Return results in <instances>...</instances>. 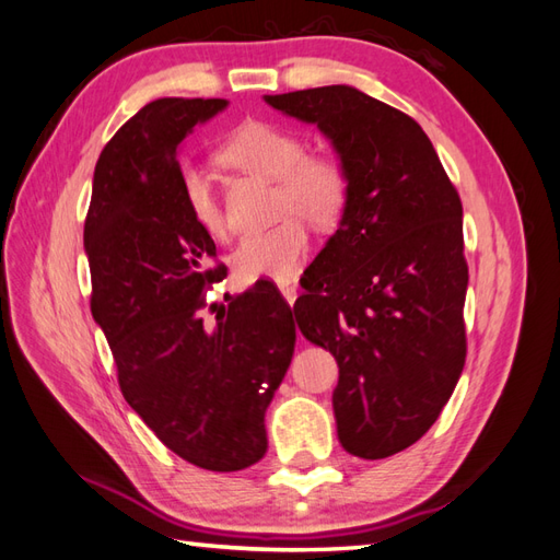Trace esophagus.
I'll return each mask as SVG.
<instances>
[{"instance_id":"obj_1","label":"esophagus","mask_w":560,"mask_h":560,"mask_svg":"<svg viewBox=\"0 0 560 560\" xmlns=\"http://www.w3.org/2000/svg\"><path fill=\"white\" fill-rule=\"evenodd\" d=\"M279 291H281V295H283V301L289 303V305H293L295 303V298H298V285L293 283V281H279Z\"/></svg>"}]
</instances>
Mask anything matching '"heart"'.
Wrapping results in <instances>:
<instances>
[{
  "label": "heart",
  "mask_w": 560,
  "mask_h": 560,
  "mask_svg": "<svg viewBox=\"0 0 560 560\" xmlns=\"http://www.w3.org/2000/svg\"><path fill=\"white\" fill-rule=\"evenodd\" d=\"M221 164L277 180V210L285 214L269 229L248 231L231 255V265L243 283L259 279H291L307 253V229L331 226L348 205V172L329 152H305V142L291 128L267 121H245L217 152ZM180 195L192 224L207 236L224 238L229 219L212 180L198 168H184ZM298 213L302 215L296 217Z\"/></svg>",
  "instance_id": "b5f03b06"
}]
</instances>
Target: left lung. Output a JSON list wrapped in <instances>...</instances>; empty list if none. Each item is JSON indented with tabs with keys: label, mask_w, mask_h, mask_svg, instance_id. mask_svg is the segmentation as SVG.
<instances>
[{
	"label": "left lung",
	"mask_w": 560,
	"mask_h": 560,
	"mask_svg": "<svg viewBox=\"0 0 560 560\" xmlns=\"http://www.w3.org/2000/svg\"><path fill=\"white\" fill-rule=\"evenodd\" d=\"M315 124L348 172L341 224L307 269L298 329L336 358L341 446L380 460L412 446L465 365L463 205L432 140L350 85L265 95Z\"/></svg>",
	"instance_id": "left-lung-1"
}]
</instances>
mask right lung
<instances>
[{
  "label": "right lung",
  "mask_w": 560,
  "mask_h": 560,
  "mask_svg": "<svg viewBox=\"0 0 560 560\" xmlns=\"http://www.w3.org/2000/svg\"><path fill=\"white\" fill-rule=\"evenodd\" d=\"M226 100L162 97L104 145L85 217L90 310L119 372L128 406L176 456L236 472L267 451L265 412L291 365L295 322L269 281L210 305L219 267L212 236L180 195L178 145Z\"/></svg>",
  "instance_id": "obj_1"
}]
</instances>
